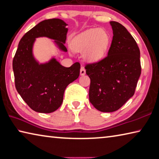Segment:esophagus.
<instances>
[{
	"mask_svg": "<svg viewBox=\"0 0 159 159\" xmlns=\"http://www.w3.org/2000/svg\"><path fill=\"white\" fill-rule=\"evenodd\" d=\"M86 74V70L84 67H82L80 69V75H84Z\"/></svg>",
	"mask_w": 159,
	"mask_h": 159,
	"instance_id": "34e87169",
	"label": "esophagus"
}]
</instances>
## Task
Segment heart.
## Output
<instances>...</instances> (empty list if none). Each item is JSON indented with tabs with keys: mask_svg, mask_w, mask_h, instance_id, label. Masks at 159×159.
I'll return each mask as SVG.
<instances>
[{
	"mask_svg": "<svg viewBox=\"0 0 159 159\" xmlns=\"http://www.w3.org/2000/svg\"><path fill=\"white\" fill-rule=\"evenodd\" d=\"M110 43V37L102 29H91L82 33L72 42V48L77 52H84L89 62L96 63L102 59Z\"/></svg>",
	"mask_w": 159,
	"mask_h": 159,
	"instance_id": "obj_1",
	"label": "heart"
}]
</instances>
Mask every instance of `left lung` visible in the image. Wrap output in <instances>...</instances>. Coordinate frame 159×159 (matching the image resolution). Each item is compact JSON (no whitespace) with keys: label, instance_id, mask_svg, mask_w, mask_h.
Segmentation results:
<instances>
[{"label":"left lung","instance_id":"1","mask_svg":"<svg viewBox=\"0 0 159 159\" xmlns=\"http://www.w3.org/2000/svg\"><path fill=\"white\" fill-rule=\"evenodd\" d=\"M113 38L107 56L87 64L91 80L89 101L102 112L119 110L134 95L141 74L140 52L137 43L123 25L110 21Z\"/></svg>","mask_w":159,"mask_h":159}]
</instances>
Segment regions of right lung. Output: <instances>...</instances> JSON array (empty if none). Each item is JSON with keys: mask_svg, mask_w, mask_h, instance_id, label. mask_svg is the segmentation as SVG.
<instances>
[{"mask_svg": "<svg viewBox=\"0 0 159 159\" xmlns=\"http://www.w3.org/2000/svg\"><path fill=\"white\" fill-rule=\"evenodd\" d=\"M67 25L60 19L40 22L21 38L14 57L16 89L26 104L37 112L51 113L57 110L62 104L67 86L80 75V63L66 68L52 58L47 63H39L33 54V44L39 37L54 40L58 49L66 52L64 44L68 30Z\"/></svg>", "mask_w": 159, "mask_h": 159, "instance_id": "add662e5", "label": "right lung"}]
</instances>
